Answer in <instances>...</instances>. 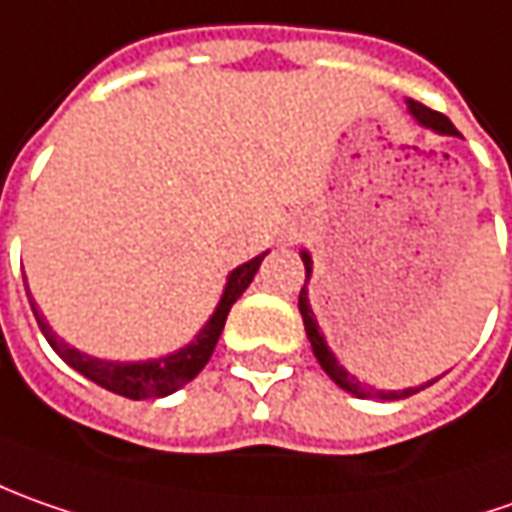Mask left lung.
<instances>
[{"mask_svg":"<svg viewBox=\"0 0 512 512\" xmlns=\"http://www.w3.org/2000/svg\"><path fill=\"white\" fill-rule=\"evenodd\" d=\"M408 110L414 113V118L422 124V127H431L433 133L459 135V130H456V127L448 121V115L436 113V110L425 107V104H419V101H414V98H408ZM303 266H306V280H309L311 257L306 255V252H303ZM297 306H300V314H303V326H306L311 351H314V357H317V362H320V368H323L328 377L334 379L343 391H348V394H354V397H362V399H405V397H411V394H419L422 388H428V385L436 382V379H431V382H425V385H419V388H405V391H377V388H371V385H362L360 379L351 377L343 365L337 362V357L331 354V348L326 345V337L320 334V326H317V320H314V311H311L309 306V291H306V286L300 289V300H297Z\"/></svg>","mask_w":512,"mask_h":512,"instance_id":"1","label":"left lung"}]
</instances>
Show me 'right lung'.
<instances>
[{
  "instance_id": "obj_1",
  "label": "right lung",
  "mask_w": 512,
  "mask_h": 512,
  "mask_svg": "<svg viewBox=\"0 0 512 512\" xmlns=\"http://www.w3.org/2000/svg\"><path fill=\"white\" fill-rule=\"evenodd\" d=\"M263 257H266V252H263V255H257L255 260H249V263H243V266H238L235 272L229 274L221 303H218L215 314L209 317V323L198 331V337L186 345V348L175 351V354H169V357H161V360L107 362V360H96V357H87V354H81V351H76V348H70V345L64 343V340H59V337L50 331V326L45 323V317H39L36 303H30V306H33L36 323H39L42 334L47 337V343L53 345V351H56V354H59L70 368H76L79 374H84L87 379H93L96 385L107 388V391H113V394H118V397L158 399V397H167V394H172V391H178L181 385L192 382V379L201 374V368L209 362L212 351H215V345H218V337H221L223 326H226L229 309L235 306V300H238L240 294L246 291V286L255 280V274L257 269H260V263H263ZM27 297H30V291H27Z\"/></svg>"
}]
</instances>
